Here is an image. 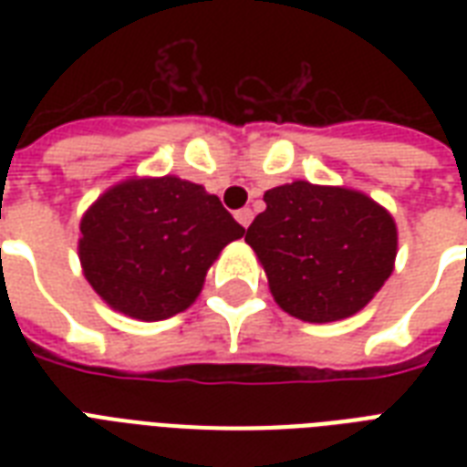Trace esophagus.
Wrapping results in <instances>:
<instances>
[{"label":"esophagus","mask_w":467,"mask_h":467,"mask_svg":"<svg viewBox=\"0 0 467 467\" xmlns=\"http://www.w3.org/2000/svg\"><path fill=\"white\" fill-rule=\"evenodd\" d=\"M234 218H237V223H240V225L247 230L249 223H252V218H254V213L249 211V208H242V211L234 213Z\"/></svg>","instance_id":"obj_1"}]
</instances>
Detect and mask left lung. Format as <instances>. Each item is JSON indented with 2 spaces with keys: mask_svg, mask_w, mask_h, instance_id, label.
<instances>
[{
  "mask_svg": "<svg viewBox=\"0 0 467 467\" xmlns=\"http://www.w3.org/2000/svg\"><path fill=\"white\" fill-rule=\"evenodd\" d=\"M264 203L244 242L293 317L315 325L351 317L390 278L398 225L363 191L298 179L266 191Z\"/></svg>",
  "mask_w": 467,
  "mask_h": 467,
  "instance_id": "obj_1",
  "label": "left lung"
}]
</instances>
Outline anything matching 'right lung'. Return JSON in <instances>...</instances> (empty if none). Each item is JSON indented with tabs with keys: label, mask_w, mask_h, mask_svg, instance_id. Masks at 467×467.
Instances as JSON below:
<instances>
[{
	"label": "right lung",
	"mask_w": 467,
	"mask_h": 467,
	"mask_svg": "<svg viewBox=\"0 0 467 467\" xmlns=\"http://www.w3.org/2000/svg\"><path fill=\"white\" fill-rule=\"evenodd\" d=\"M242 234L201 183L130 176L87 208L77 249L84 278L106 306L157 322L196 303L213 262Z\"/></svg>",
	"instance_id": "right-lung-1"
}]
</instances>
